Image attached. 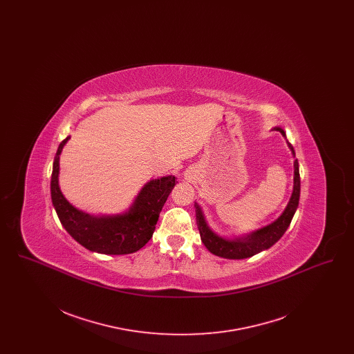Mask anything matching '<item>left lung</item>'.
<instances>
[{
	"label": "left lung",
	"mask_w": 354,
	"mask_h": 354,
	"mask_svg": "<svg viewBox=\"0 0 354 354\" xmlns=\"http://www.w3.org/2000/svg\"><path fill=\"white\" fill-rule=\"evenodd\" d=\"M277 131L286 135L284 130L280 127H276ZM289 149L295 155V150L290 143H288ZM300 199V172H299V162L295 160V185H293V192L290 196V201L286 205V211L283 215L273 221L270 225L252 232L247 237H239L234 240H225L223 237L215 235L208 225L204 221L201 207L195 204L196 207V223L201 232V239L203 244L207 247V250L216 256L224 257V259H245L251 257L256 253L261 252L264 250H268L272 247L281 236L286 234V228L289 227L292 218L297 209Z\"/></svg>",
	"instance_id": "1"
}]
</instances>
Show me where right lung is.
Returning <instances> with one entry per match:
<instances>
[{
    "label": "right lung",
    "mask_w": 354,
    "mask_h": 354,
    "mask_svg": "<svg viewBox=\"0 0 354 354\" xmlns=\"http://www.w3.org/2000/svg\"><path fill=\"white\" fill-rule=\"evenodd\" d=\"M64 139L55 153L51 172V201L61 224L84 248L104 254L136 252L152 237L159 214L167 201L175 176L155 179L145 185L129 212L117 216H90L74 208L58 185L59 155L68 142Z\"/></svg>",
    "instance_id": "add662e5"
}]
</instances>
